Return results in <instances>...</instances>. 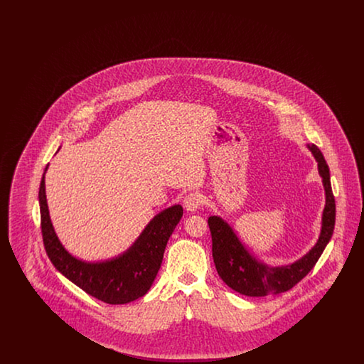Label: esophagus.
Masks as SVG:
<instances>
[{
  "instance_id": "obj_1",
  "label": "esophagus",
  "mask_w": 364,
  "mask_h": 364,
  "mask_svg": "<svg viewBox=\"0 0 364 364\" xmlns=\"http://www.w3.org/2000/svg\"><path fill=\"white\" fill-rule=\"evenodd\" d=\"M202 205V196L198 192H191L184 198V208L187 211H196Z\"/></svg>"
}]
</instances>
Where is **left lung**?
Instances as JSON below:
<instances>
[{"label": "left lung", "instance_id": "8db88e82", "mask_svg": "<svg viewBox=\"0 0 364 364\" xmlns=\"http://www.w3.org/2000/svg\"><path fill=\"white\" fill-rule=\"evenodd\" d=\"M307 147L318 164V172L322 177L326 203L322 213L319 237L311 250L300 259L289 264L269 266L257 259L248 251L225 220L218 215L208 217L215 269L226 285L239 294L259 297L289 291L311 272L331 239L336 223V202L330 184L329 166L315 144H307Z\"/></svg>", "mask_w": 364, "mask_h": 364}]
</instances>
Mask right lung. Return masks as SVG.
Returning <instances> with one entry per match:
<instances>
[{
  "instance_id": "add662e5",
  "label": "right lung",
  "mask_w": 364,
  "mask_h": 364,
  "mask_svg": "<svg viewBox=\"0 0 364 364\" xmlns=\"http://www.w3.org/2000/svg\"><path fill=\"white\" fill-rule=\"evenodd\" d=\"M39 187L41 228L46 254L54 267L83 289L107 304H125L151 288L164 259L165 247L183 217L181 205L162 210L146 225L135 242L110 259L86 262L65 250L54 232L45 191V173Z\"/></svg>"
}]
</instances>
